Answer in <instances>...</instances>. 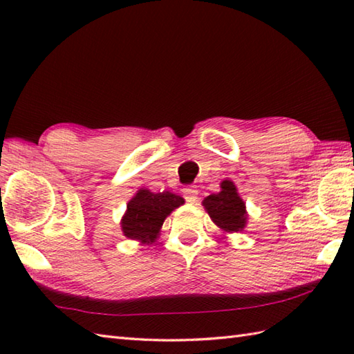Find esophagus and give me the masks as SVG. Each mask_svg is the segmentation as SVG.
I'll use <instances>...</instances> for the list:
<instances>
[{
	"label": "esophagus",
	"mask_w": 354,
	"mask_h": 354,
	"mask_svg": "<svg viewBox=\"0 0 354 354\" xmlns=\"http://www.w3.org/2000/svg\"><path fill=\"white\" fill-rule=\"evenodd\" d=\"M183 194H184V199L187 202H190V204H194V202L198 201V190L193 189V187H185L183 190Z\"/></svg>",
	"instance_id": "obj_1"
}]
</instances>
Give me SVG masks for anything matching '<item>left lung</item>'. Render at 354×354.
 I'll use <instances>...</instances> for the list:
<instances>
[{
  "label": "left lung",
  "mask_w": 354,
  "mask_h": 354,
  "mask_svg": "<svg viewBox=\"0 0 354 354\" xmlns=\"http://www.w3.org/2000/svg\"><path fill=\"white\" fill-rule=\"evenodd\" d=\"M221 189V193L209 194L202 204L217 227L227 232L242 231L246 223L245 202L240 199L236 185L231 181H223Z\"/></svg>",
  "instance_id": "8db88e82"
}]
</instances>
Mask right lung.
I'll return each instance as SVG.
<instances>
[{
  "instance_id": "right-lung-1",
  "label": "right lung",
  "mask_w": 354,
  "mask_h": 354,
  "mask_svg": "<svg viewBox=\"0 0 354 354\" xmlns=\"http://www.w3.org/2000/svg\"><path fill=\"white\" fill-rule=\"evenodd\" d=\"M181 204H184V199L170 192L140 190L127 204L122 222L124 236L142 240L145 243L155 242L165 217Z\"/></svg>"
}]
</instances>
